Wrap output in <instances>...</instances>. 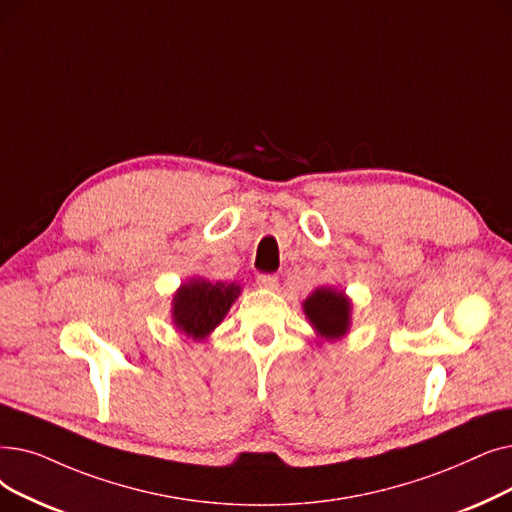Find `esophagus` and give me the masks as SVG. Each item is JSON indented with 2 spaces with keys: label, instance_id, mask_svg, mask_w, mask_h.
<instances>
[{
  "label": "esophagus",
  "instance_id": "1",
  "mask_svg": "<svg viewBox=\"0 0 512 512\" xmlns=\"http://www.w3.org/2000/svg\"><path fill=\"white\" fill-rule=\"evenodd\" d=\"M257 284H259V288H265V291H276L278 278H276V274H259Z\"/></svg>",
  "mask_w": 512,
  "mask_h": 512
}]
</instances>
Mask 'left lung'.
Listing matches in <instances>:
<instances>
[{
	"label": "left lung",
	"mask_w": 512,
	"mask_h": 512,
	"mask_svg": "<svg viewBox=\"0 0 512 512\" xmlns=\"http://www.w3.org/2000/svg\"><path fill=\"white\" fill-rule=\"evenodd\" d=\"M303 311L318 335L326 341H335L347 335L351 322V301L337 288H316L305 301Z\"/></svg>",
	"instance_id": "8db88e82"
}]
</instances>
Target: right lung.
Masks as SVG:
<instances>
[{"instance_id": "obj_1", "label": "right lung", "mask_w": 512, "mask_h": 512, "mask_svg": "<svg viewBox=\"0 0 512 512\" xmlns=\"http://www.w3.org/2000/svg\"><path fill=\"white\" fill-rule=\"evenodd\" d=\"M238 295L240 286L234 282L226 284L192 278L177 288V293L173 295V324L194 341H203L226 318Z\"/></svg>"}]
</instances>
